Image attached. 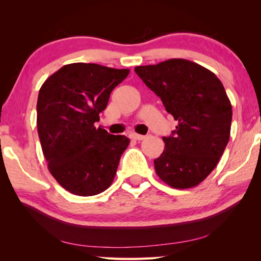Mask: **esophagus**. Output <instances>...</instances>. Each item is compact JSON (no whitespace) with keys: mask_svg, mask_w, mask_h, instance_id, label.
Returning <instances> with one entry per match:
<instances>
[{"mask_svg":"<svg viewBox=\"0 0 261 261\" xmlns=\"http://www.w3.org/2000/svg\"><path fill=\"white\" fill-rule=\"evenodd\" d=\"M130 138L135 139V140H143V139L146 138V136L138 135V134H135V132H132V134H130Z\"/></svg>","mask_w":261,"mask_h":261,"instance_id":"34e87169","label":"esophagus"}]
</instances>
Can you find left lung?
Here are the masks:
<instances>
[{
    "instance_id": "left-lung-1",
    "label": "left lung",
    "mask_w": 261,
    "mask_h": 261,
    "mask_svg": "<svg viewBox=\"0 0 261 261\" xmlns=\"http://www.w3.org/2000/svg\"><path fill=\"white\" fill-rule=\"evenodd\" d=\"M178 122L154 160L159 177L175 189L201 183L226 148L232 118L230 100L215 74L194 62L171 59L135 68Z\"/></svg>"
}]
</instances>
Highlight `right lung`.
Wrapping results in <instances>:
<instances>
[{
    "label": "right lung",
    "instance_id": "right-lung-1",
    "mask_svg": "<svg viewBox=\"0 0 261 261\" xmlns=\"http://www.w3.org/2000/svg\"><path fill=\"white\" fill-rule=\"evenodd\" d=\"M129 74L95 63L62 67L42 84L37 126L48 169L69 192L88 197L112 185L130 140L98 127L110 93Z\"/></svg>",
    "mask_w": 261,
    "mask_h": 261
}]
</instances>
